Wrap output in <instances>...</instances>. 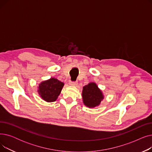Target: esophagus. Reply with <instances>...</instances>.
I'll return each mask as SVG.
<instances>
[{"label":"esophagus","instance_id":"34e87169","mask_svg":"<svg viewBox=\"0 0 152 152\" xmlns=\"http://www.w3.org/2000/svg\"><path fill=\"white\" fill-rule=\"evenodd\" d=\"M69 85L77 86V84H78V83H77V81H69Z\"/></svg>","mask_w":152,"mask_h":152}]
</instances>
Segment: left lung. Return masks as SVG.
<instances>
[{
	"mask_svg": "<svg viewBox=\"0 0 152 152\" xmlns=\"http://www.w3.org/2000/svg\"><path fill=\"white\" fill-rule=\"evenodd\" d=\"M82 95L84 105L88 107L98 106L103 99L102 92L94 83H91L83 87Z\"/></svg>",
	"mask_w": 152,
	"mask_h": 152,
	"instance_id": "1",
	"label": "left lung"
}]
</instances>
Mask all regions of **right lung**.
Here are the masks:
<instances>
[{
    "mask_svg": "<svg viewBox=\"0 0 152 152\" xmlns=\"http://www.w3.org/2000/svg\"><path fill=\"white\" fill-rule=\"evenodd\" d=\"M64 86V83L55 78L41 83L39 86L38 92L46 102H52L57 100Z\"/></svg>",
    "mask_w": 152,
    "mask_h": 152,
    "instance_id": "right-lung-1",
    "label": "right lung"
}]
</instances>
